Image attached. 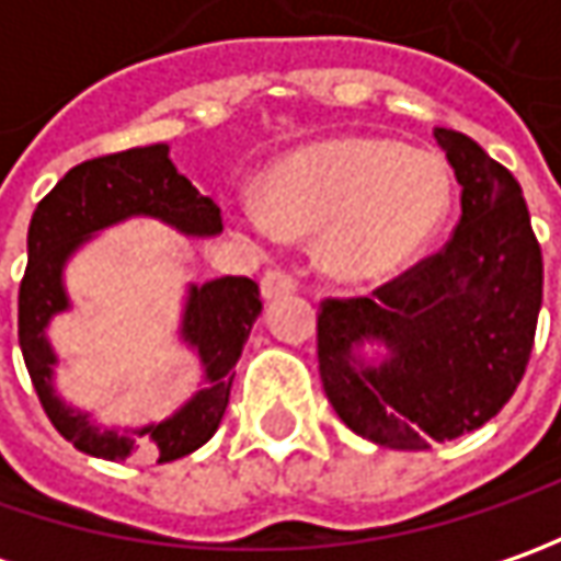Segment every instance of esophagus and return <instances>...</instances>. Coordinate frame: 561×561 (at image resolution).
Listing matches in <instances>:
<instances>
[{
    "mask_svg": "<svg viewBox=\"0 0 561 561\" xmlns=\"http://www.w3.org/2000/svg\"><path fill=\"white\" fill-rule=\"evenodd\" d=\"M293 290H296V277H293L290 271H265V277H262V296H265V299H277V296H287V293Z\"/></svg>",
    "mask_w": 561,
    "mask_h": 561,
    "instance_id": "obj_1",
    "label": "esophagus"
}]
</instances>
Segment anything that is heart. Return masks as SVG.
I'll list each match as a JSON object with an SVG mask.
<instances>
[{"label":"heart","instance_id":"obj_1","mask_svg":"<svg viewBox=\"0 0 561 561\" xmlns=\"http://www.w3.org/2000/svg\"><path fill=\"white\" fill-rule=\"evenodd\" d=\"M268 205L230 208L237 230L277 243L284 230L321 233L324 265L350 280H375L402 268L446 211L440 162L387 140H328L284 159L265 181Z\"/></svg>","mask_w":561,"mask_h":561}]
</instances>
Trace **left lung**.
Returning a JSON list of instances; mask_svg holds the SVG:
<instances>
[{
  "label": "left lung",
  "instance_id": "8db88e82",
  "mask_svg": "<svg viewBox=\"0 0 561 561\" xmlns=\"http://www.w3.org/2000/svg\"><path fill=\"white\" fill-rule=\"evenodd\" d=\"M437 142L462 186V218L371 296L318 306V371L346 427L390 449H427L481 427L522 383L543 299V255L522 186L459 130ZM377 335L394 356L356 369L352 346Z\"/></svg>",
  "mask_w": 561,
  "mask_h": 561
}]
</instances>
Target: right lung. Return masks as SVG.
Returning a JSON list of instances; mask_svg holds the SVG:
<instances>
[{
    "label": "right lung",
    "mask_w": 561,
    "mask_h": 561,
    "mask_svg": "<svg viewBox=\"0 0 561 561\" xmlns=\"http://www.w3.org/2000/svg\"><path fill=\"white\" fill-rule=\"evenodd\" d=\"M127 215H152L184 233H221V208L203 196L168 159V146H140L75 164L36 203L27 230V268L18 290V343L31 371L33 390L55 431L80 453L121 462L127 456L174 462L199 449L225 419L233 365L247 343L252 321L262 312L259 284L249 277H218L190 290L184 336L199 350L205 387L174 419L130 434L99 431L83 412L68 409L53 393L55 356L46 343V321L68 309L61 290V265L71 249L99 227Z\"/></svg>",
    "instance_id": "right-lung-1"
}]
</instances>
